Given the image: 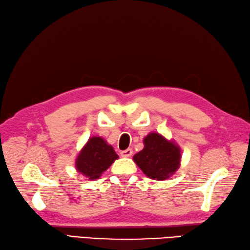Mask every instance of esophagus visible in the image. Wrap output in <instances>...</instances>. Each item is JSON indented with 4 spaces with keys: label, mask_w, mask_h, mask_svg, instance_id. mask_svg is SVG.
Masks as SVG:
<instances>
[{
    "label": "esophagus",
    "mask_w": 250,
    "mask_h": 250,
    "mask_svg": "<svg viewBox=\"0 0 250 250\" xmlns=\"http://www.w3.org/2000/svg\"><path fill=\"white\" fill-rule=\"evenodd\" d=\"M133 153V150L132 149H125V150H123V151L120 152L121 156H124V158H129V156H131Z\"/></svg>",
    "instance_id": "obj_1"
}]
</instances>
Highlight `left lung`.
I'll use <instances>...</instances> for the list:
<instances>
[{
    "label": "left lung",
    "instance_id": "left-lung-1",
    "mask_svg": "<svg viewBox=\"0 0 250 250\" xmlns=\"http://www.w3.org/2000/svg\"><path fill=\"white\" fill-rule=\"evenodd\" d=\"M136 165L150 179L163 181L177 171L181 150L173 141L159 133H149L144 138V149L133 156Z\"/></svg>",
    "mask_w": 250,
    "mask_h": 250
}]
</instances>
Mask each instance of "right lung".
Masks as SVG:
<instances>
[{"label": "right lung", "mask_w": 250, "mask_h": 250, "mask_svg": "<svg viewBox=\"0 0 250 250\" xmlns=\"http://www.w3.org/2000/svg\"><path fill=\"white\" fill-rule=\"evenodd\" d=\"M118 158L111 145L100 136H94L88 139L80 151L75 161V168L89 180H95L100 178Z\"/></svg>", "instance_id": "right-lung-1"}]
</instances>
